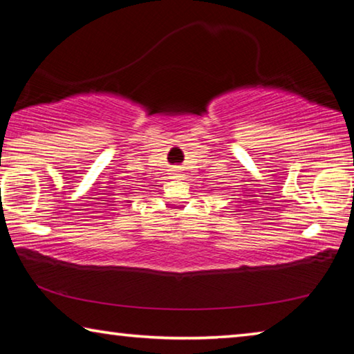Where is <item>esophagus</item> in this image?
I'll list each match as a JSON object with an SVG mask.
<instances>
[{
	"instance_id": "esophagus-1",
	"label": "esophagus",
	"mask_w": 354,
	"mask_h": 354,
	"mask_svg": "<svg viewBox=\"0 0 354 354\" xmlns=\"http://www.w3.org/2000/svg\"><path fill=\"white\" fill-rule=\"evenodd\" d=\"M171 178H175V179H181V178H183V173L179 171V170H173V173H171Z\"/></svg>"
}]
</instances>
